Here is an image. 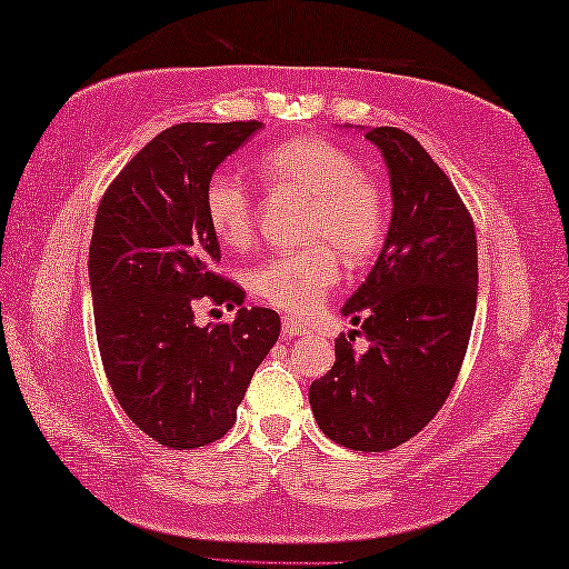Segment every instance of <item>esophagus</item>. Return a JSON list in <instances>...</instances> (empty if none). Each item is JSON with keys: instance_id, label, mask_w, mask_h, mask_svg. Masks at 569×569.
Here are the masks:
<instances>
[{"instance_id": "34e87169", "label": "esophagus", "mask_w": 569, "mask_h": 569, "mask_svg": "<svg viewBox=\"0 0 569 569\" xmlns=\"http://www.w3.org/2000/svg\"><path fill=\"white\" fill-rule=\"evenodd\" d=\"M282 333L289 336V339H292V336H305V333H307V327H305V323H301V321L292 319V317H284V319H282Z\"/></svg>"}]
</instances>
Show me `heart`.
I'll return each mask as SVG.
<instances>
[{
  "mask_svg": "<svg viewBox=\"0 0 569 569\" xmlns=\"http://www.w3.org/2000/svg\"><path fill=\"white\" fill-rule=\"evenodd\" d=\"M258 167L277 187L311 196L307 238L317 242L254 264L248 272V289L264 305L307 317L339 284V252L351 264H363L380 248L388 226L386 196L361 171V161L321 137H295L274 144ZM203 213L220 246L242 250L252 242L254 203L238 173L218 169L208 177Z\"/></svg>",
  "mask_w": 569,
  "mask_h": 569,
  "instance_id": "1",
  "label": "heart"
}]
</instances>
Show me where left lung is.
Wrapping results in <instances>:
<instances>
[{
  "label": "left lung",
  "mask_w": 569,
  "mask_h": 569,
  "mask_svg": "<svg viewBox=\"0 0 569 569\" xmlns=\"http://www.w3.org/2000/svg\"><path fill=\"white\" fill-rule=\"evenodd\" d=\"M390 177L392 216L366 282L341 315L371 341L358 357L346 336L336 363L311 382L319 430L356 451L415 437L455 388L477 315V230L447 173L398 127L366 130Z\"/></svg>",
  "instance_id": "left-lung-1"
}]
</instances>
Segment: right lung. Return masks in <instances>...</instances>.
I'll use <instances>...</instances> for the list:
<instances>
[{
  "label": "right lung",
  "mask_w": 569,
  "mask_h": 569,
  "mask_svg": "<svg viewBox=\"0 0 569 569\" xmlns=\"http://www.w3.org/2000/svg\"><path fill=\"white\" fill-rule=\"evenodd\" d=\"M262 122H181L157 134L102 196L88 274L100 358L127 417L159 445L196 449L236 425L250 378L280 339V317L242 307L213 272L220 246L203 213L211 173ZM206 298L238 303L230 325L199 328Z\"/></svg>",
  "instance_id": "1"
}]
</instances>
